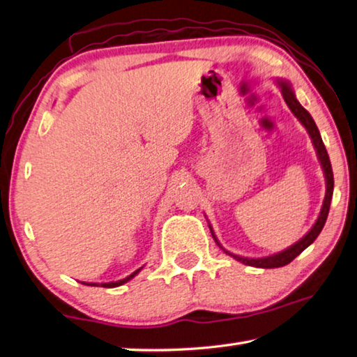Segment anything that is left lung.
I'll use <instances>...</instances> for the list:
<instances>
[{
	"label": "left lung",
	"mask_w": 357,
	"mask_h": 357,
	"mask_svg": "<svg viewBox=\"0 0 357 357\" xmlns=\"http://www.w3.org/2000/svg\"><path fill=\"white\" fill-rule=\"evenodd\" d=\"M277 84H279L280 89H282V96L283 99H285L287 105L289 110L293 112V114L296 118L301 121V124L304 126L305 130L309 132V135L312 138V143H313V148L317 151V155H318V160L319 164H321V168L324 172V178H326V195H324V202H323V206L321 211H319V215L315 222V225H313L309 233L305 234L304 238H301L298 243H294L293 245H289L288 249L282 250L279 253H274V255H269V257H263V258H247V257H239V255H234V253L225 250L222 247V244L217 241L215 234L213 231V228H211V233H213V238L215 241V244L220 247V249L227 253V255L233 257L236 261L244 263L247 266H255V268H264V269H271V268H280V266H285L288 263H291L293 259L299 255V253L304 252L307 247H309L313 241L318 238V234L321 233V229L326 223V219H328V214H329V206H331V200H332V192H334V174H332V167H331V160H329V155H328V151L324 148V143L321 140V135H319V130L317 128L315 121L310 116V113L305 110L304 107L299 104V100L296 99L294 91L291 88V84H289L287 80H277Z\"/></svg>",
	"instance_id": "obj_1"
}]
</instances>
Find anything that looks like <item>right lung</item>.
I'll return each mask as SVG.
<instances>
[{"instance_id":"1","label":"right lung","mask_w":357,"mask_h":357,"mask_svg":"<svg viewBox=\"0 0 357 357\" xmlns=\"http://www.w3.org/2000/svg\"><path fill=\"white\" fill-rule=\"evenodd\" d=\"M143 268H140V269H137L135 271V273H132L130 275H128V277H126V279H123V280H118V282H108V283H84V285H89V287H104V288H114V287H119V285H123V283H126V282H129L130 279H134V277L138 274V273H140V271H142Z\"/></svg>"}]
</instances>
